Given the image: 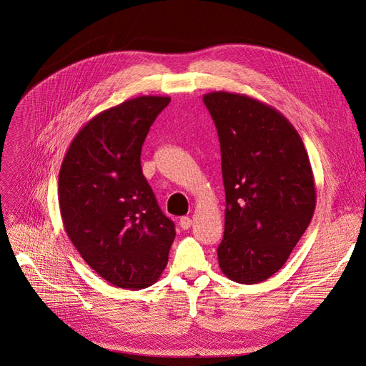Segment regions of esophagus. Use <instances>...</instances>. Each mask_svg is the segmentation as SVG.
<instances>
[{
    "mask_svg": "<svg viewBox=\"0 0 366 366\" xmlns=\"http://www.w3.org/2000/svg\"><path fill=\"white\" fill-rule=\"evenodd\" d=\"M192 224H193V221H192V218H189V217H181V218H179V226H181V229L188 230L189 227H192Z\"/></svg>",
    "mask_w": 366,
    "mask_h": 366,
    "instance_id": "34e87169",
    "label": "esophagus"
}]
</instances>
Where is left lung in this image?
I'll list each match as a JSON object with an SVG mask.
<instances>
[{
  "mask_svg": "<svg viewBox=\"0 0 366 366\" xmlns=\"http://www.w3.org/2000/svg\"><path fill=\"white\" fill-rule=\"evenodd\" d=\"M215 122L226 192L221 272L256 284L287 262L315 209L308 152L290 121L244 94L203 95Z\"/></svg>",
  "mask_w": 366,
  "mask_h": 366,
  "instance_id": "left-lung-1",
  "label": "left lung"
}]
</instances>
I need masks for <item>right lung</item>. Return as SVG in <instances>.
I'll list each match as a JSON object with an SVG mask.
<instances>
[{"label":"right lung","mask_w":366,"mask_h":366,"mask_svg":"<svg viewBox=\"0 0 366 366\" xmlns=\"http://www.w3.org/2000/svg\"><path fill=\"white\" fill-rule=\"evenodd\" d=\"M169 103L142 95L103 110L79 130L59 169V209L71 244L121 289H147L160 278L177 234L140 166L142 145Z\"/></svg>","instance_id":"obj_1"}]
</instances>
